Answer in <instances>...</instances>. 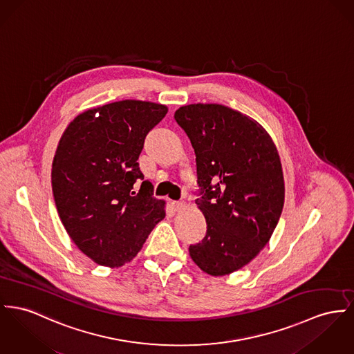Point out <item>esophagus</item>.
<instances>
[{
  "label": "esophagus",
  "mask_w": 354,
  "mask_h": 354,
  "mask_svg": "<svg viewBox=\"0 0 354 354\" xmlns=\"http://www.w3.org/2000/svg\"><path fill=\"white\" fill-rule=\"evenodd\" d=\"M170 205H171V208H173L174 211H180V209L184 207V203H183V201H171Z\"/></svg>",
  "instance_id": "1"
}]
</instances>
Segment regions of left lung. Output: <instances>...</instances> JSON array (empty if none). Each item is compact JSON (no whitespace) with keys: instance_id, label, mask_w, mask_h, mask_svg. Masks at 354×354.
I'll return each instance as SVG.
<instances>
[{"instance_id":"obj_1","label":"left lung","mask_w":354,"mask_h":354,"mask_svg":"<svg viewBox=\"0 0 354 354\" xmlns=\"http://www.w3.org/2000/svg\"><path fill=\"white\" fill-rule=\"evenodd\" d=\"M174 119L196 156V204L207 221L189 255L207 274L228 275L250 263L272 235L283 208L281 161L257 122L221 104L180 107Z\"/></svg>"}]
</instances>
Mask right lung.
<instances>
[{
	"mask_svg": "<svg viewBox=\"0 0 354 354\" xmlns=\"http://www.w3.org/2000/svg\"><path fill=\"white\" fill-rule=\"evenodd\" d=\"M166 113L151 102L109 103L79 114L59 142L52 164L57 213L77 248L100 266L130 261L165 217L137 160Z\"/></svg>",
	"mask_w": 354,
	"mask_h": 354,
	"instance_id": "1",
	"label": "right lung"
}]
</instances>
